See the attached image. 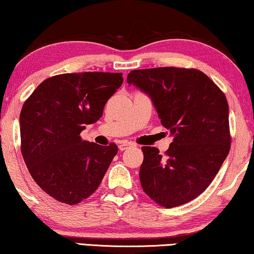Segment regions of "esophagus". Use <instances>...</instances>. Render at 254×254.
I'll list each match as a JSON object with an SVG mask.
<instances>
[{
  "mask_svg": "<svg viewBox=\"0 0 254 254\" xmlns=\"http://www.w3.org/2000/svg\"><path fill=\"white\" fill-rule=\"evenodd\" d=\"M131 145H133V144H131V143H129V142H121L119 144V150H120V151H125V150L128 149Z\"/></svg>",
  "mask_w": 254,
  "mask_h": 254,
  "instance_id": "34e87169",
  "label": "esophagus"
}]
</instances>
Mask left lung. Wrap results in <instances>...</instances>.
Returning <instances> with one entry per match:
<instances>
[{
  "instance_id": "8db88e82",
  "label": "left lung",
  "mask_w": 254,
  "mask_h": 254,
  "mask_svg": "<svg viewBox=\"0 0 254 254\" xmlns=\"http://www.w3.org/2000/svg\"><path fill=\"white\" fill-rule=\"evenodd\" d=\"M127 82L148 94L160 123L174 135L170 149L143 146V191L171 208L199 196L211 185L230 150L229 109L223 91L199 69H134Z\"/></svg>"
}]
</instances>
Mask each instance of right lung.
<instances>
[{
  "mask_svg": "<svg viewBox=\"0 0 254 254\" xmlns=\"http://www.w3.org/2000/svg\"><path fill=\"white\" fill-rule=\"evenodd\" d=\"M123 73H65L46 79L20 112V150L40 188L61 203L75 205L101 185L118 146L84 141L105 103L123 84Z\"/></svg>",
  "mask_w": 254,
  "mask_h": 254,
  "instance_id": "1",
  "label": "right lung"
}]
</instances>
